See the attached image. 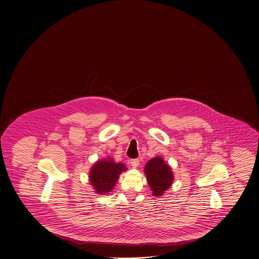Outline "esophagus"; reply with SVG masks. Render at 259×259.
<instances>
[{"label": "esophagus", "instance_id": "obj_1", "mask_svg": "<svg viewBox=\"0 0 259 259\" xmlns=\"http://www.w3.org/2000/svg\"><path fill=\"white\" fill-rule=\"evenodd\" d=\"M139 160L138 159H133L131 161V164H132V166H133V168H136L138 165H139Z\"/></svg>", "mask_w": 259, "mask_h": 259}]
</instances>
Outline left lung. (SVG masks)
<instances>
[{
  "label": "left lung",
  "instance_id": "8db88e82",
  "mask_svg": "<svg viewBox=\"0 0 259 259\" xmlns=\"http://www.w3.org/2000/svg\"><path fill=\"white\" fill-rule=\"evenodd\" d=\"M148 185L155 197H161L173 184L174 175L169 164L157 156L149 160L145 166Z\"/></svg>",
  "mask_w": 259,
  "mask_h": 259
}]
</instances>
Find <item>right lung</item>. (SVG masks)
Segmentation results:
<instances>
[{"instance_id":"add662e5","label":"right lung","mask_w":259,"mask_h":259,"mask_svg":"<svg viewBox=\"0 0 259 259\" xmlns=\"http://www.w3.org/2000/svg\"><path fill=\"white\" fill-rule=\"evenodd\" d=\"M126 170L124 163L114 162L111 157L100 159L94 163L90 170V184L94 187L95 192L105 195L111 192L116 185L120 174Z\"/></svg>"}]
</instances>
